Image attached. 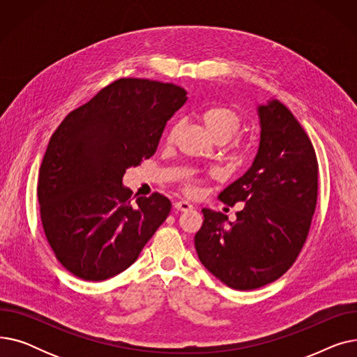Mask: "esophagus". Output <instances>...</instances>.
I'll return each mask as SVG.
<instances>
[{
    "label": "esophagus",
    "instance_id": "1",
    "mask_svg": "<svg viewBox=\"0 0 357 357\" xmlns=\"http://www.w3.org/2000/svg\"><path fill=\"white\" fill-rule=\"evenodd\" d=\"M174 207H175L178 211H190V210L194 208L192 204H190L188 201H183V199H182V201H176Z\"/></svg>",
    "mask_w": 357,
    "mask_h": 357
}]
</instances>
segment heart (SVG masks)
<instances>
[{
  "instance_id": "heart-1",
  "label": "heart",
  "mask_w": 357,
  "mask_h": 357,
  "mask_svg": "<svg viewBox=\"0 0 357 357\" xmlns=\"http://www.w3.org/2000/svg\"><path fill=\"white\" fill-rule=\"evenodd\" d=\"M199 121L202 123L204 128L208 131V135L215 142H226L233 137L241 127V119L237 112L229 107L224 105H213L201 111ZM176 133V127L169 135V140H172ZM198 179H191L186 183V192L195 194Z\"/></svg>"
}]
</instances>
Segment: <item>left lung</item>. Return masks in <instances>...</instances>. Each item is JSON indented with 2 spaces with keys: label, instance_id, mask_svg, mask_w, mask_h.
Returning a JSON list of instances; mask_svg holds the SVG:
<instances>
[{
  "label": "left lung",
  "instance_id": "left-lung-1",
  "mask_svg": "<svg viewBox=\"0 0 357 357\" xmlns=\"http://www.w3.org/2000/svg\"><path fill=\"white\" fill-rule=\"evenodd\" d=\"M260 142L246 174L221 191L227 205L245 202L234 222L202 208L195 234L201 264L222 284L256 289L282 276L307 240L318 191L312 143L278 100L257 105Z\"/></svg>",
  "mask_w": 357,
  "mask_h": 357
}]
</instances>
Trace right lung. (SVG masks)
Wrapping results in <instances>:
<instances>
[{"label": "right lung", "instance_id": "1", "mask_svg": "<svg viewBox=\"0 0 357 357\" xmlns=\"http://www.w3.org/2000/svg\"><path fill=\"white\" fill-rule=\"evenodd\" d=\"M186 100L178 85L121 78L52 135L37 183L40 218L56 259L75 276L98 282L126 271L171 213L165 195L133 197L123 176L155 155Z\"/></svg>", "mask_w": 357, "mask_h": 357}]
</instances>
